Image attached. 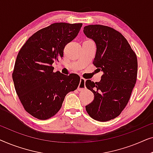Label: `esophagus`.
Here are the masks:
<instances>
[{
	"label": "esophagus",
	"mask_w": 153,
	"mask_h": 153,
	"mask_svg": "<svg viewBox=\"0 0 153 153\" xmlns=\"http://www.w3.org/2000/svg\"><path fill=\"white\" fill-rule=\"evenodd\" d=\"M85 79H83V78L80 79V83H79V85L78 86V91H82L83 90H84L85 88Z\"/></svg>",
	"instance_id": "1"
}]
</instances>
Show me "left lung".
<instances>
[{"mask_svg":"<svg viewBox=\"0 0 153 153\" xmlns=\"http://www.w3.org/2000/svg\"><path fill=\"white\" fill-rule=\"evenodd\" d=\"M83 33L95 42L93 64L104 73L100 82L85 81L94 94L85 110L94 120L106 122L118 117L128 103L137 81V55L125 37L111 27L89 25Z\"/></svg>","mask_w":153,"mask_h":153,"instance_id":"1","label":"left lung"}]
</instances>
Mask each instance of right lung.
<instances>
[{
	"label": "right lung",
	"mask_w": 153,
	"mask_h": 153,
	"mask_svg": "<svg viewBox=\"0 0 153 153\" xmlns=\"http://www.w3.org/2000/svg\"><path fill=\"white\" fill-rule=\"evenodd\" d=\"M82 24L55 23L34 33L19 51L12 73L14 88L24 109L39 120L57 114L65 97L79 86L80 76L53 72L52 64L63 57L67 44Z\"/></svg>",
	"instance_id": "add662e5"
}]
</instances>
